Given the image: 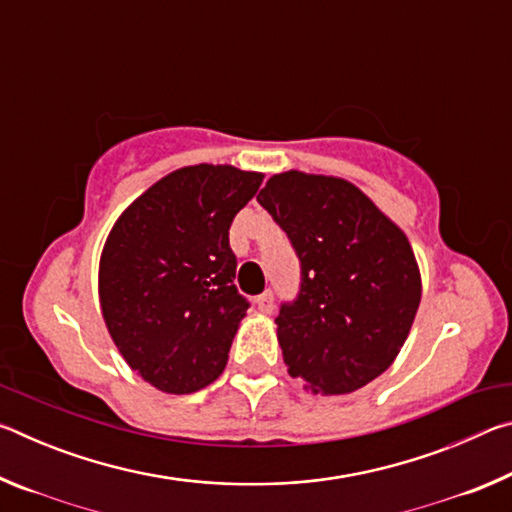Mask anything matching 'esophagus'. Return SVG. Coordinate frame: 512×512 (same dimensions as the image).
I'll return each instance as SVG.
<instances>
[{"label": "esophagus", "instance_id": "obj_1", "mask_svg": "<svg viewBox=\"0 0 512 512\" xmlns=\"http://www.w3.org/2000/svg\"><path fill=\"white\" fill-rule=\"evenodd\" d=\"M255 305H257L259 311H262V314H271V311H273V293L264 291L262 296H257Z\"/></svg>", "mask_w": 512, "mask_h": 512}]
</instances>
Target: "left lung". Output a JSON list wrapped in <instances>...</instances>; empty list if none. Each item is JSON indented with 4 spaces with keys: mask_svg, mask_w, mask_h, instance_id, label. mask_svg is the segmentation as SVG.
Returning a JSON list of instances; mask_svg holds the SVG:
<instances>
[{
    "mask_svg": "<svg viewBox=\"0 0 512 512\" xmlns=\"http://www.w3.org/2000/svg\"><path fill=\"white\" fill-rule=\"evenodd\" d=\"M257 201L300 257V296L275 318L289 375L320 395L359 391L400 354L422 277L400 225L350 180L275 173Z\"/></svg>",
    "mask_w": 512,
    "mask_h": 512,
    "instance_id": "1",
    "label": "left lung"
}]
</instances>
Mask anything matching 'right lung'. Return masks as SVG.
<instances>
[{
  "label": "right lung",
  "mask_w": 512,
  "mask_h": 512,
  "mask_svg": "<svg viewBox=\"0 0 512 512\" xmlns=\"http://www.w3.org/2000/svg\"><path fill=\"white\" fill-rule=\"evenodd\" d=\"M264 173L192 164L167 173L119 214L99 259L110 339L146 384L187 395L212 384L248 302L235 287L230 223Z\"/></svg>",
  "instance_id": "obj_1"
}]
</instances>
